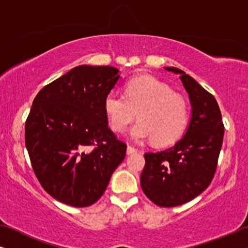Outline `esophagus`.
<instances>
[{
    "label": "esophagus",
    "mask_w": 248,
    "mask_h": 248,
    "mask_svg": "<svg viewBox=\"0 0 248 248\" xmlns=\"http://www.w3.org/2000/svg\"><path fill=\"white\" fill-rule=\"evenodd\" d=\"M137 152V149L131 147V145H127V149H126V154L127 155H132V154H135Z\"/></svg>",
    "instance_id": "34e87169"
}]
</instances>
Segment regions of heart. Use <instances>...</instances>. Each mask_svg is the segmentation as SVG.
Segmentation results:
<instances>
[{"instance_id":"b5f03b06","label":"heart","mask_w":248,"mask_h":248,"mask_svg":"<svg viewBox=\"0 0 248 248\" xmlns=\"http://www.w3.org/2000/svg\"><path fill=\"white\" fill-rule=\"evenodd\" d=\"M104 109L111 130L123 133L135 117L140 121L131 128L133 140L152 139L155 144H168L184 133L188 107L184 97L157 78L142 74L125 84L124 94L110 91L104 99Z\"/></svg>"}]
</instances>
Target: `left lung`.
I'll return each mask as SVG.
<instances>
[{
  "label": "left lung",
  "instance_id": "8db88e82",
  "mask_svg": "<svg viewBox=\"0 0 248 248\" xmlns=\"http://www.w3.org/2000/svg\"><path fill=\"white\" fill-rule=\"evenodd\" d=\"M165 70L179 74L191 101L192 116L184 137L175 145L144 154L140 183L155 204L170 208L191 201L210 185L225 131L216 98L184 71L177 67Z\"/></svg>",
  "mask_w": 248,
  "mask_h": 248
}]
</instances>
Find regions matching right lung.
Segmentation results:
<instances>
[{
	"label": "right lung",
	"mask_w": 248,
	"mask_h": 248,
	"mask_svg": "<svg viewBox=\"0 0 248 248\" xmlns=\"http://www.w3.org/2000/svg\"><path fill=\"white\" fill-rule=\"evenodd\" d=\"M113 66L80 65L37 93L25 141L33 171L57 201L83 208L106 191L126 144L109 127L104 99L120 80Z\"/></svg>",
	"instance_id": "1"
}]
</instances>
